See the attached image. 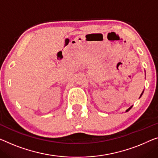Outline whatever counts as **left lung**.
Here are the masks:
<instances>
[{
    "mask_svg": "<svg viewBox=\"0 0 158 158\" xmlns=\"http://www.w3.org/2000/svg\"><path fill=\"white\" fill-rule=\"evenodd\" d=\"M143 93H142V94H141V95H140V96H142V94H143ZM131 108H132V106H131L130 108H129V109H127V110H126V112H128V110H130V109H131Z\"/></svg>",
    "mask_w": 158,
    "mask_h": 158,
    "instance_id": "8db88e82",
    "label": "left lung"
}]
</instances>
